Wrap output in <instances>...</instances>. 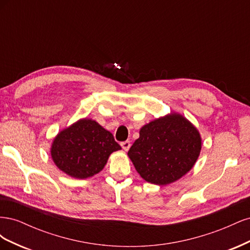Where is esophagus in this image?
I'll list each match as a JSON object with an SVG mask.
<instances>
[{"label": "esophagus", "mask_w": 250, "mask_h": 250, "mask_svg": "<svg viewBox=\"0 0 250 250\" xmlns=\"http://www.w3.org/2000/svg\"><path fill=\"white\" fill-rule=\"evenodd\" d=\"M121 146H122V148L125 150V151H128L130 148V142L129 141H125V142H122L121 143Z\"/></svg>", "instance_id": "34e87169"}]
</instances>
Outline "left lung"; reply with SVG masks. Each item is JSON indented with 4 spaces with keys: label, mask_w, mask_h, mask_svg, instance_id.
Listing matches in <instances>:
<instances>
[{
    "label": "left lung",
    "mask_w": 250,
    "mask_h": 250,
    "mask_svg": "<svg viewBox=\"0 0 250 250\" xmlns=\"http://www.w3.org/2000/svg\"><path fill=\"white\" fill-rule=\"evenodd\" d=\"M200 150L198 130L183 116L172 113L143 126L128 156L142 178L165 186L190 171Z\"/></svg>",
    "instance_id": "8db88e82"
}]
</instances>
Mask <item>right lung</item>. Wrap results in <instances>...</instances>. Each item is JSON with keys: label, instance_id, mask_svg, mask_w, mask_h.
<instances>
[{"label": "right lung", "instance_id": "obj_1", "mask_svg": "<svg viewBox=\"0 0 250 250\" xmlns=\"http://www.w3.org/2000/svg\"><path fill=\"white\" fill-rule=\"evenodd\" d=\"M121 149L113 135L96 121L83 119L57 134L51 155L57 167L75 178H87L99 173L108 156Z\"/></svg>", "mask_w": 250, "mask_h": 250}]
</instances>
